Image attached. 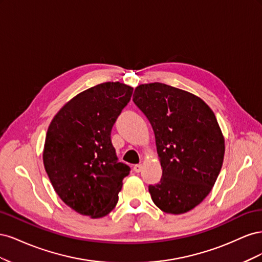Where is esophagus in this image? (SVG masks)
Here are the masks:
<instances>
[{
  "mask_svg": "<svg viewBox=\"0 0 262 262\" xmlns=\"http://www.w3.org/2000/svg\"><path fill=\"white\" fill-rule=\"evenodd\" d=\"M133 169H134V171H136V172H140V171L142 170V165H141V164H138V165H134V167H133Z\"/></svg>",
  "mask_w": 262,
  "mask_h": 262,
  "instance_id": "esophagus-1",
  "label": "esophagus"
}]
</instances>
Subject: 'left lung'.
<instances>
[{"label": "left lung", "instance_id": "1", "mask_svg": "<svg viewBox=\"0 0 262 262\" xmlns=\"http://www.w3.org/2000/svg\"><path fill=\"white\" fill-rule=\"evenodd\" d=\"M133 101L152 125L163 175L149 185L156 207L182 214L212 190L224 160V138L215 115L194 95L163 83L142 84Z\"/></svg>", "mask_w": 262, "mask_h": 262}]
</instances>
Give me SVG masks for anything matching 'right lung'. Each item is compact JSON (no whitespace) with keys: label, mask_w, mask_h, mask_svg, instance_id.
<instances>
[{"label":"right lung","mask_w":262,"mask_h":262,"mask_svg":"<svg viewBox=\"0 0 262 262\" xmlns=\"http://www.w3.org/2000/svg\"><path fill=\"white\" fill-rule=\"evenodd\" d=\"M132 92L119 82L94 86L63 106L49 125L45 169L61 200L82 215H107L130 173L118 160L112 130Z\"/></svg>","instance_id":"add662e5"}]
</instances>
